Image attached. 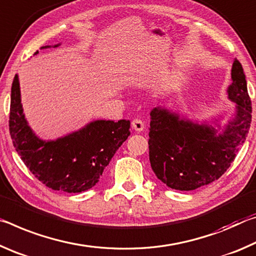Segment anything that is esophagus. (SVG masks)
<instances>
[{
    "label": "esophagus",
    "instance_id": "1",
    "mask_svg": "<svg viewBox=\"0 0 256 256\" xmlns=\"http://www.w3.org/2000/svg\"><path fill=\"white\" fill-rule=\"evenodd\" d=\"M132 129H134V130H135V132H143V130H144L145 126H144V122H143V121H142L140 119L136 118V119H134V120H132Z\"/></svg>",
    "mask_w": 256,
    "mask_h": 256
}]
</instances>
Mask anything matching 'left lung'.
<instances>
[{
    "instance_id": "left-lung-1",
    "label": "left lung",
    "mask_w": 256,
    "mask_h": 256,
    "mask_svg": "<svg viewBox=\"0 0 256 256\" xmlns=\"http://www.w3.org/2000/svg\"><path fill=\"white\" fill-rule=\"evenodd\" d=\"M228 98L236 103L234 116L221 132L210 124L182 119L163 108L150 111V162L168 187L194 190L219 179L236 158L252 121L245 74L234 58Z\"/></svg>"
}]
</instances>
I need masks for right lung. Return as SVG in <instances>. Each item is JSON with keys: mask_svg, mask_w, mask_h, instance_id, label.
I'll list each match as a JSON object with an SVG mask.
<instances>
[{"mask_svg": "<svg viewBox=\"0 0 256 256\" xmlns=\"http://www.w3.org/2000/svg\"><path fill=\"white\" fill-rule=\"evenodd\" d=\"M129 128V120H96L56 140H40L24 119L18 74L14 78L9 119L12 143L30 172L53 190L80 192L94 187L130 135Z\"/></svg>", "mask_w": 256, "mask_h": 256, "instance_id": "obj_1", "label": "right lung"}]
</instances>
